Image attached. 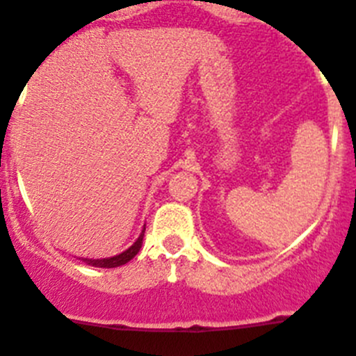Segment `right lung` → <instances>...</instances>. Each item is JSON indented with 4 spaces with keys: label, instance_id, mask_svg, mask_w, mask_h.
I'll return each mask as SVG.
<instances>
[{
    "label": "right lung",
    "instance_id": "1",
    "mask_svg": "<svg viewBox=\"0 0 356 356\" xmlns=\"http://www.w3.org/2000/svg\"><path fill=\"white\" fill-rule=\"evenodd\" d=\"M144 232H145V227L144 230L140 232V235H138V238L135 242H133L131 245H129L128 249H124L122 253L115 254V257H108V258H82V261L88 265H91V267H103V268H114V267H121V265L128 264L131 258H135V254L140 251L142 248V238H144Z\"/></svg>",
    "mask_w": 356,
    "mask_h": 356
}]
</instances>
